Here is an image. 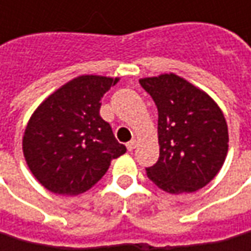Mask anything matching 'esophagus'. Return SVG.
<instances>
[{"label": "esophagus", "mask_w": 251, "mask_h": 251, "mask_svg": "<svg viewBox=\"0 0 251 251\" xmlns=\"http://www.w3.org/2000/svg\"><path fill=\"white\" fill-rule=\"evenodd\" d=\"M126 147H127V150L128 151H132L135 148V141H130V142H127L126 144Z\"/></svg>", "instance_id": "obj_1"}]
</instances>
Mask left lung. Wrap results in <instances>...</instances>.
Returning a JSON list of instances; mask_svg holds the SVG:
<instances>
[{"label":"left lung","instance_id":"obj_1","mask_svg":"<svg viewBox=\"0 0 251 251\" xmlns=\"http://www.w3.org/2000/svg\"><path fill=\"white\" fill-rule=\"evenodd\" d=\"M158 107L159 158L147 176L170 194L197 191L217 176L227 153V126L218 104L175 74L144 78Z\"/></svg>","mask_w":251,"mask_h":251}]
</instances>
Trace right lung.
Here are the masks:
<instances>
[{
  "label": "right lung",
  "mask_w": 251,
  "mask_h": 251,
  "mask_svg": "<svg viewBox=\"0 0 251 251\" xmlns=\"http://www.w3.org/2000/svg\"><path fill=\"white\" fill-rule=\"evenodd\" d=\"M119 78L82 75L50 95L25 130L27 166L44 187L78 196L100 180L127 148L100 117L101 98Z\"/></svg>",
  "instance_id": "obj_1"
}]
</instances>
